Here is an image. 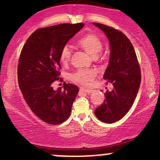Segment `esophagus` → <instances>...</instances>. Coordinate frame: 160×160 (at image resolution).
I'll return each instance as SVG.
<instances>
[{"label": "esophagus", "instance_id": "esophagus-1", "mask_svg": "<svg viewBox=\"0 0 160 160\" xmlns=\"http://www.w3.org/2000/svg\"><path fill=\"white\" fill-rule=\"evenodd\" d=\"M80 90L84 92L87 93V94H91L92 92H93V89H86V88H84V87H82L80 88Z\"/></svg>", "mask_w": 160, "mask_h": 160}]
</instances>
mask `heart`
I'll return each mask as SVG.
<instances>
[{"label":"heart","mask_w":160,"mask_h":160,"mask_svg":"<svg viewBox=\"0 0 160 160\" xmlns=\"http://www.w3.org/2000/svg\"><path fill=\"white\" fill-rule=\"evenodd\" d=\"M77 44L85 50L88 54H89L93 58H96L98 55L102 51L103 44L100 38L94 34H86L82 38H80ZM71 58V50L68 46H65L62 49L60 52V61L62 63L66 64L69 62ZM97 72L93 69H82L78 70L77 72L71 76L72 80L82 85L89 86L92 82Z\"/></svg>","instance_id":"obj_1"}]
</instances>
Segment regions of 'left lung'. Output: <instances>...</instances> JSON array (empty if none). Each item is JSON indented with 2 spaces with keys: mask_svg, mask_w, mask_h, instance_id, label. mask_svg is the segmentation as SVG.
<instances>
[{
  "mask_svg": "<svg viewBox=\"0 0 160 160\" xmlns=\"http://www.w3.org/2000/svg\"><path fill=\"white\" fill-rule=\"evenodd\" d=\"M93 25L109 40L111 52L104 79L113 86V90L106 92L105 99L95 110V114L102 122L113 123L122 119L132 106L140 88V67L133 46L123 33L103 24Z\"/></svg>",
  "mask_w": 160,
  "mask_h": 160,
  "instance_id": "left-lung-1",
  "label": "left lung"
}]
</instances>
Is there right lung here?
<instances>
[{"mask_svg": "<svg viewBox=\"0 0 160 160\" xmlns=\"http://www.w3.org/2000/svg\"><path fill=\"white\" fill-rule=\"evenodd\" d=\"M84 24H60L37 30L25 42L18 65V81L25 102L40 120L60 124L69 117L79 89L63 84V90L52 86L61 68L60 52ZM62 80V79H60Z\"/></svg>", "mask_w": 160, "mask_h": 160, "instance_id": "obj_1", "label": "right lung"}]
</instances>
